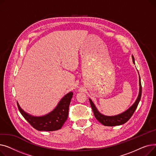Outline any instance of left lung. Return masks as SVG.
<instances>
[{
	"label": "left lung",
	"mask_w": 156,
	"mask_h": 156,
	"mask_svg": "<svg viewBox=\"0 0 156 156\" xmlns=\"http://www.w3.org/2000/svg\"><path fill=\"white\" fill-rule=\"evenodd\" d=\"M132 59L133 62L135 64V59L134 57L132 55ZM139 85H140V89H139V94L138 95L137 99L135 103L131 106V107L127 109L126 111L122 112L116 116H108L103 115L102 114L100 113L99 111L96 108L95 105H94V102L91 99H89L90 103V105L92 107V109L93 110L94 116L95 118L99 121L101 123H102L103 125L108 126H118L121 125L125 123L132 116L134 112L135 111L137 106L138 105L139 102L140 101L141 96H142V85L140 81V77L139 76Z\"/></svg>",
	"instance_id": "1"
}]
</instances>
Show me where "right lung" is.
<instances>
[{
  "instance_id": "add662e5",
  "label": "right lung",
  "mask_w": 156,
  "mask_h": 156,
  "mask_svg": "<svg viewBox=\"0 0 156 156\" xmlns=\"http://www.w3.org/2000/svg\"><path fill=\"white\" fill-rule=\"evenodd\" d=\"M73 93L69 92L57 104L56 108L51 112L42 116H34L24 111L17 102L18 107L22 116L35 129L38 131H55L61 128L68 117L69 105Z\"/></svg>"
}]
</instances>
